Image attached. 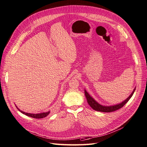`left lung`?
Returning a JSON list of instances; mask_svg holds the SVG:
<instances>
[{
	"mask_svg": "<svg viewBox=\"0 0 147 147\" xmlns=\"http://www.w3.org/2000/svg\"><path fill=\"white\" fill-rule=\"evenodd\" d=\"M135 90H136V88L134 89L133 93L131 94V95H130L125 100H124L123 102L121 103L120 104L116 105H114V106H110V107L103 106V105H101L99 104H98V103H97L96 101H95L93 99V98H92V97L88 94V93L86 91V90H85V94L86 99H87L88 104H89V105L92 108H93L94 110H96V111H100V112L109 113V112L116 111L119 109H120V108H121L122 107H123L124 105L126 103H127V102L129 100V99L132 97Z\"/></svg>",
	"mask_w": 147,
	"mask_h": 147,
	"instance_id": "8db88e82",
	"label": "left lung"
}]
</instances>
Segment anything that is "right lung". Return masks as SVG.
Listing matches in <instances>:
<instances>
[{
    "label": "right lung",
    "instance_id": "right-lung-1",
    "mask_svg": "<svg viewBox=\"0 0 147 147\" xmlns=\"http://www.w3.org/2000/svg\"><path fill=\"white\" fill-rule=\"evenodd\" d=\"M17 108L19 110V111H20L22 113L24 114V115H25L26 116L31 117L32 118H35V119H42V118H43V117H47L49 115V113H50V111L46 112V113H39V114L26 113H25V112H24L22 111H20L18 108Z\"/></svg>",
    "mask_w": 147,
    "mask_h": 147
}]
</instances>
